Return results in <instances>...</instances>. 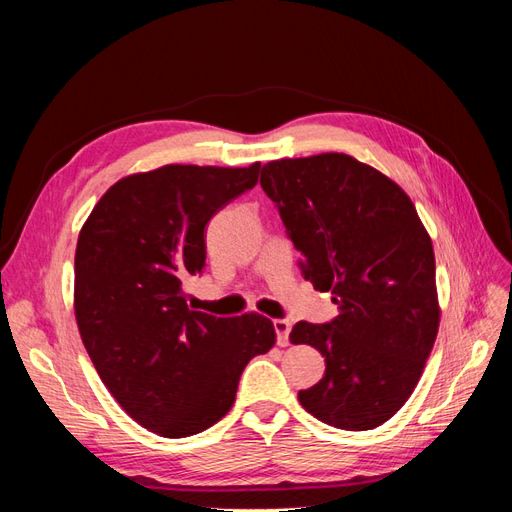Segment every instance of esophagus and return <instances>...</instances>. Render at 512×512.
Listing matches in <instances>:
<instances>
[{
	"label": "esophagus",
	"instance_id": "obj_1",
	"mask_svg": "<svg viewBox=\"0 0 512 512\" xmlns=\"http://www.w3.org/2000/svg\"><path fill=\"white\" fill-rule=\"evenodd\" d=\"M273 327L277 333V346H288V342H290L288 335H290L292 324L286 318H277V320H273Z\"/></svg>",
	"mask_w": 512,
	"mask_h": 512
}]
</instances>
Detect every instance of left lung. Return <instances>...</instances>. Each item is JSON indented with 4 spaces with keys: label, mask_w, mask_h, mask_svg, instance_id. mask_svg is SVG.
Returning a JSON list of instances; mask_svg holds the SVG:
<instances>
[{
    "label": "left lung",
    "mask_w": 512,
    "mask_h": 512,
    "mask_svg": "<svg viewBox=\"0 0 512 512\" xmlns=\"http://www.w3.org/2000/svg\"><path fill=\"white\" fill-rule=\"evenodd\" d=\"M260 185L301 252L303 277L339 309L331 322L292 327L290 342L327 363L299 391L301 406L337 429H374L406 404L438 335L427 230L395 181L346 153L269 162Z\"/></svg>",
    "instance_id": "left-lung-1"
}]
</instances>
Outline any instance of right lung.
I'll use <instances>...</instances> for the list:
<instances>
[{
  "label": "right lung",
  "instance_id": "obj_1",
  "mask_svg": "<svg viewBox=\"0 0 512 512\" xmlns=\"http://www.w3.org/2000/svg\"><path fill=\"white\" fill-rule=\"evenodd\" d=\"M258 170L168 164L130 175L76 243L74 314L89 359L117 404L164 438L218 423L245 365L275 344L269 318L194 312L183 292L205 269V226L254 188Z\"/></svg>",
  "mask_w": 512,
  "mask_h": 512
}]
</instances>
